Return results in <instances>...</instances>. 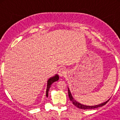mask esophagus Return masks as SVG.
<instances>
[{
  "label": "esophagus",
  "mask_w": 120,
  "mask_h": 120,
  "mask_svg": "<svg viewBox=\"0 0 120 120\" xmlns=\"http://www.w3.org/2000/svg\"><path fill=\"white\" fill-rule=\"evenodd\" d=\"M67 74V70L65 68H61V69L59 70L58 72V75L60 77H64Z\"/></svg>",
  "instance_id": "obj_1"
}]
</instances>
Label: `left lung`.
Here are the masks:
<instances>
[{
	"label": "left lung",
	"mask_w": 120,
	"mask_h": 120,
	"mask_svg": "<svg viewBox=\"0 0 120 120\" xmlns=\"http://www.w3.org/2000/svg\"><path fill=\"white\" fill-rule=\"evenodd\" d=\"M68 97H69L70 100V101H71V102L73 103V104L75 106H76L77 108H79V109H95V108H99V107L103 106L105 105L109 101V99L107 100L105 102L103 103L100 104V105H95V106H86V105H82V104L79 103L77 101H76L74 98L72 96L71 94V92L70 91V90L68 88Z\"/></svg>",
	"instance_id": "obj_1"
}]
</instances>
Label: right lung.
Returning <instances> with one entry per match:
<instances>
[{"mask_svg": "<svg viewBox=\"0 0 120 120\" xmlns=\"http://www.w3.org/2000/svg\"><path fill=\"white\" fill-rule=\"evenodd\" d=\"M58 79H59V76L58 75H55V76L48 79L47 83V89H46V97H48L49 91V89L51 86V85L55 82L58 81Z\"/></svg>", "mask_w": 120, "mask_h": 120, "instance_id": "add662e5", "label": "right lung"}]
</instances>
